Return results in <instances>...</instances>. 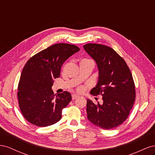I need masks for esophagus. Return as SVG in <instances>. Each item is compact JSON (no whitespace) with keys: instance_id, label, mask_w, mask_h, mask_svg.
Wrapping results in <instances>:
<instances>
[{"instance_id":"esophagus-1","label":"esophagus","mask_w":155,"mask_h":155,"mask_svg":"<svg viewBox=\"0 0 155 155\" xmlns=\"http://www.w3.org/2000/svg\"><path fill=\"white\" fill-rule=\"evenodd\" d=\"M78 97H79V96H78V95H76V94H73V95L72 96V100H73L77 99Z\"/></svg>"}]
</instances>
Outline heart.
<instances>
[{
	"label": "heart",
	"instance_id": "1",
	"mask_svg": "<svg viewBox=\"0 0 155 155\" xmlns=\"http://www.w3.org/2000/svg\"><path fill=\"white\" fill-rule=\"evenodd\" d=\"M85 60H88V59H85ZM82 90H83L82 88H79V91L81 92V91H82Z\"/></svg>",
	"mask_w": 155,
	"mask_h": 155
}]
</instances>
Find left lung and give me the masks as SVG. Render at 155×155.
Returning a JSON list of instances; mask_svg holds the SVG:
<instances>
[{
  "label": "left lung",
  "mask_w": 155,
  "mask_h": 155,
  "mask_svg": "<svg viewBox=\"0 0 155 155\" xmlns=\"http://www.w3.org/2000/svg\"><path fill=\"white\" fill-rule=\"evenodd\" d=\"M83 48L95 60L99 70V80L91 94L101 95L104 101L100 105L87 100V118L104 129L116 128L127 118L135 101L132 74L124 58L109 46L88 43Z\"/></svg>",
  "instance_id": "8db88e82"
}]
</instances>
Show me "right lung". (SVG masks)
<instances>
[{"instance_id":"add662e5","label":"right lung","mask_w":155,"mask_h":155,"mask_svg":"<svg viewBox=\"0 0 155 155\" xmlns=\"http://www.w3.org/2000/svg\"><path fill=\"white\" fill-rule=\"evenodd\" d=\"M79 50L74 45L55 44L26 62L18 82L17 97L20 110L28 122L46 127L61 118L62 110L72 100V96L67 91L54 94L53 79L60 76L65 61Z\"/></svg>"}]
</instances>
